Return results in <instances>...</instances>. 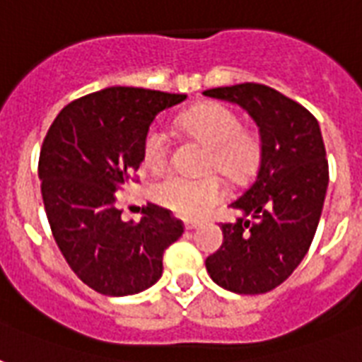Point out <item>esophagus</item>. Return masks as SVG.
I'll return each mask as SVG.
<instances>
[{
  "label": "esophagus",
  "instance_id": "esophagus-1",
  "mask_svg": "<svg viewBox=\"0 0 362 362\" xmlns=\"http://www.w3.org/2000/svg\"><path fill=\"white\" fill-rule=\"evenodd\" d=\"M184 227H186V231H193V229H199V227H201V223H199V221L186 220L184 221Z\"/></svg>",
  "mask_w": 362,
  "mask_h": 362
}]
</instances>
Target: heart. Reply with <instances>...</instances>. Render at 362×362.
Instances as JSON below:
<instances>
[{
	"label": "heart",
	"mask_w": 362,
	"mask_h": 362,
	"mask_svg": "<svg viewBox=\"0 0 362 362\" xmlns=\"http://www.w3.org/2000/svg\"><path fill=\"white\" fill-rule=\"evenodd\" d=\"M189 135L209 146L203 167H216L223 175L237 178L244 175L259 156L257 139L242 129L240 118L223 105H201L182 116ZM170 156V135L161 124H153L142 141V161L148 169L161 170ZM223 184L216 175L187 178L167 175L153 182L150 197L165 209L186 218L206 214L221 197Z\"/></svg>",
	"instance_id": "obj_1"
}]
</instances>
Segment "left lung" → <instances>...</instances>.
<instances>
[{"instance_id": "obj_1", "label": "left lung", "mask_w": 362, "mask_h": 362, "mask_svg": "<svg viewBox=\"0 0 362 362\" xmlns=\"http://www.w3.org/2000/svg\"><path fill=\"white\" fill-rule=\"evenodd\" d=\"M203 95L242 107L261 136L257 176L231 203L242 216L220 226L223 244L206 257V270L227 291L267 293L300 264L320 223L329 186L320 124L303 105L264 84L212 88Z\"/></svg>"}]
</instances>
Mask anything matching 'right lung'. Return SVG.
<instances>
[{"label": "right lung", "mask_w": 362, "mask_h": 362, "mask_svg": "<svg viewBox=\"0 0 362 362\" xmlns=\"http://www.w3.org/2000/svg\"><path fill=\"white\" fill-rule=\"evenodd\" d=\"M184 93L115 86L62 109L39 153L42 203L54 240L78 278L109 297L135 295L163 274V252L184 226L148 204L139 223L122 220L118 189L142 163L156 116Z\"/></svg>", "instance_id": "add662e5"}]
</instances>
